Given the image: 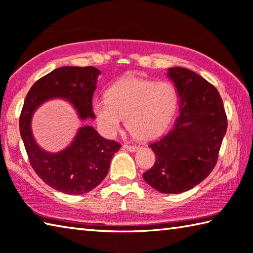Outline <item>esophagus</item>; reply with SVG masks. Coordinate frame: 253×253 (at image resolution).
Listing matches in <instances>:
<instances>
[{
    "label": "esophagus",
    "instance_id": "obj_1",
    "mask_svg": "<svg viewBox=\"0 0 253 253\" xmlns=\"http://www.w3.org/2000/svg\"><path fill=\"white\" fill-rule=\"evenodd\" d=\"M123 148L126 149V150H127V151H129V152H135L136 150L139 149V147H135V145H127V144H124Z\"/></svg>",
    "mask_w": 253,
    "mask_h": 253
}]
</instances>
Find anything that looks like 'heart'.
Segmentation results:
<instances>
[{
	"label": "heart",
	"mask_w": 253,
	"mask_h": 253,
	"mask_svg": "<svg viewBox=\"0 0 253 253\" xmlns=\"http://www.w3.org/2000/svg\"><path fill=\"white\" fill-rule=\"evenodd\" d=\"M178 108V92L170 82L124 77L106 90V99L93 103L97 124L112 135L122 126L136 139L149 141L163 133Z\"/></svg>",
	"instance_id": "heart-1"
}]
</instances>
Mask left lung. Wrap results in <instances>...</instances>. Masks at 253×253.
<instances>
[{
  "mask_svg": "<svg viewBox=\"0 0 253 253\" xmlns=\"http://www.w3.org/2000/svg\"><path fill=\"white\" fill-rule=\"evenodd\" d=\"M180 115L169 133L150 144L157 160L143 179L161 193H181L202 182L218 160L228 121L216 88L193 71L169 68Z\"/></svg>",
  "mask_w": 253,
  "mask_h": 253,
  "instance_id": "1",
  "label": "left lung"
}]
</instances>
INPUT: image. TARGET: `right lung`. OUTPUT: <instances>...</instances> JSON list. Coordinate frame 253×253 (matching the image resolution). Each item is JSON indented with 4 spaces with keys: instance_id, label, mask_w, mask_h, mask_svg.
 I'll return each mask as SVG.
<instances>
[{
    "instance_id": "obj_1",
    "label": "right lung",
    "mask_w": 253,
    "mask_h": 253,
    "mask_svg": "<svg viewBox=\"0 0 253 253\" xmlns=\"http://www.w3.org/2000/svg\"><path fill=\"white\" fill-rule=\"evenodd\" d=\"M100 71L93 66H62L35 82L25 97L20 133L33 170L51 188L66 194H83L97 187L109 172L113 154L121 145L103 139L91 126H81L70 145L60 152L43 150L35 141L31 122L40 105L63 99L80 120L95 119L92 97Z\"/></svg>"
}]
</instances>
